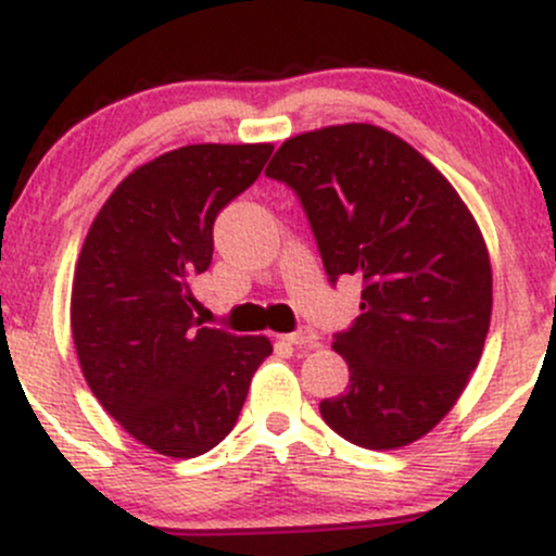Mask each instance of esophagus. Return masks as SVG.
Returning a JSON list of instances; mask_svg holds the SVG:
<instances>
[{
    "instance_id": "esophagus-1",
    "label": "esophagus",
    "mask_w": 556,
    "mask_h": 556,
    "mask_svg": "<svg viewBox=\"0 0 556 556\" xmlns=\"http://www.w3.org/2000/svg\"><path fill=\"white\" fill-rule=\"evenodd\" d=\"M282 340L290 342V344H295V348H303V350L318 348V334L311 327H303V329L292 331V334H285Z\"/></svg>"
}]
</instances>
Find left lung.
<instances>
[{
  "mask_svg": "<svg viewBox=\"0 0 556 556\" xmlns=\"http://www.w3.org/2000/svg\"><path fill=\"white\" fill-rule=\"evenodd\" d=\"M266 177L298 193L331 282L363 279L361 316L331 344L350 384L321 400V418L366 450L416 442L452 410L489 334L473 214L429 159L366 123L287 138Z\"/></svg>",
  "mask_w": 556,
  "mask_h": 556,
  "instance_id": "left-lung-1",
  "label": "left lung"
}]
</instances>
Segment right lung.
Listing matches in <instances>:
<instances>
[{
	"label": "right lung",
	"mask_w": 556,
	"mask_h": 556,
	"mask_svg": "<svg viewBox=\"0 0 556 556\" xmlns=\"http://www.w3.org/2000/svg\"><path fill=\"white\" fill-rule=\"evenodd\" d=\"M271 143H195L132 169L75 264L70 324L104 410L149 450L198 457L232 431L266 337L201 327L190 282L212 264L214 219L251 188Z\"/></svg>",
	"instance_id": "right-lung-1"
}]
</instances>
